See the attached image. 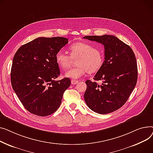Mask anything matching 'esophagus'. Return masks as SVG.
I'll use <instances>...</instances> for the list:
<instances>
[{
  "instance_id": "34e87169",
  "label": "esophagus",
  "mask_w": 153,
  "mask_h": 153,
  "mask_svg": "<svg viewBox=\"0 0 153 153\" xmlns=\"http://www.w3.org/2000/svg\"><path fill=\"white\" fill-rule=\"evenodd\" d=\"M78 82L79 81H78V80H71V83L72 85H75V84H77L78 83Z\"/></svg>"
}]
</instances>
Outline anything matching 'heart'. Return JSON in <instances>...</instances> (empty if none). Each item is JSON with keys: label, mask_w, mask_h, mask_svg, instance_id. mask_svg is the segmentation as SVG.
<instances>
[{"label": "heart", "mask_w": 153, "mask_h": 153, "mask_svg": "<svg viewBox=\"0 0 153 153\" xmlns=\"http://www.w3.org/2000/svg\"><path fill=\"white\" fill-rule=\"evenodd\" d=\"M70 56L62 50L56 54V61L62 69L68 68L76 60L75 67L65 71V76L71 79H78L86 73L93 74L100 70L104 62L103 51L98 48H93L92 45L86 42H75L69 47Z\"/></svg>", "instance_id": "heart-1"}]
</instances>
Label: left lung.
Returning <instances> with one entry per match:
<instances>
[{
    "label": "left lung",
    "mask_w": 153,
    "mask_h": 153,
    "mask_svg": "<svg viewBox=\"0 0 153 153\" xmlns=\"http://www.w3.org/2000/svg\"><path fill=\"white\" fill-rule=\"evenodd\" d=\"M84 39L101 43L104 61L94 77L86 81L84 98L93 111L107 114L120 109L127 102L138 79L137 59L131 48L112 35L86 36ZM100 80L101 85L96 80Z\"/></svg>",
    "instance_id": "left-lung-1"
}]
</instances>
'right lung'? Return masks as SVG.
Instances as JSON below:
<instances>
[{"label":"right lung","instance_id":"1","mask_svg":"<svg viewBox=\"0 0 153 153\" xmlns=\"http://www.w3.org/2000/svg\"><path fill=\"white\" fill-rule=\"evenodd\" d=\"M68 42L64 37H41L23 45L16 52L11 68V83L30 112L45 117L59 109L71 82L68 78L55 80L60 74L56 54Z\"/></svg>","mask_w":153,"mask_h":153}]
</instances>
